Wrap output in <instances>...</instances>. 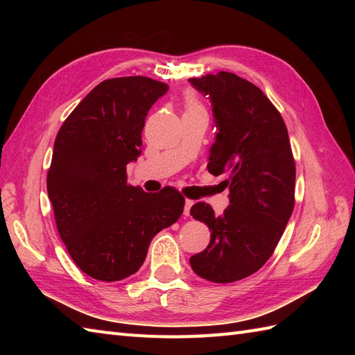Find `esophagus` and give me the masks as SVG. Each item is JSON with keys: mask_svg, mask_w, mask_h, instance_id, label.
<instances>
[{"mask_svg": "<svg viewBox=\"0 0 355 355\" xmlns=\"http://www.w3.org/2000/svg\"><path fill=\"white\" fill-rule=\"evenodd\" d=\"M193 206L192 200H186L184 201V216H191V207Z\"/></svg>", "mask_w": 355, "mask_h": 355, "instance_id": "obj_1", "label": "esophagus"}]
</instances>
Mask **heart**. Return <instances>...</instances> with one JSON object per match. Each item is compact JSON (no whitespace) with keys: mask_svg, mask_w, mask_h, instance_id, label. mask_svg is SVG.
Wrapping results in <instances>:
<instances>
[{"mask_svg":"<svg viewBox=\"0 0 355 355\" xmlns=\"http://www.w3.org/2000/svg\"><path fill=\"white\" fill-rule=\"evenodd\" d=\"M197 108H201L198 101L195 99L192 94H189L186 97V111H192V110H197Z\"/></svg>","mask_w":355,"mask_h":355,"instance_id":"heart-1","label":"heart"}]
</instances>
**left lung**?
I'll return each mask as SVG.
<instances>
[{
	"label": "left lung",
	"mask_w": 355,
	"mask_h": 355,
	"mask_svg": "<svg viewBox=\"0 0 355 355\" xmlns=\"http://www.w3.org/2000/svg\"><path fill=\"white\" fill-rule=\"evenodd\" d=\"M189 82L212 103L216 135L207 169L227 172L230 192L223 215L206 202L192 206L210 243L192 256L191 267L210 282L229 284L253 275L273 254L293 214L296 168L284 120L258 87L227 71Z\"/></svg>",
	"instance_id": "8db88e82"
}]
</instances>
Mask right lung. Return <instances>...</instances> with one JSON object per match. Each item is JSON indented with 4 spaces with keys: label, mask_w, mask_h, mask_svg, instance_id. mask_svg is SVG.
Here are the masks:
<instances>
[{
    "label": "right lung",
    "mask_w": 355,
    "mask_h": 355,
    "mask_svg": "<svg viewBox=\"0 0 355 355\" xmlns=\"http://www.w3.org/2000/svg\"><path fill=\"white\" fill-rule=\"evenodd\" d=\"M168 89L145 76L103 80L56 135L47 192L58 232L76 266L97 281L134 275L153 238L183 214L184 198L173 187L146 193L126 183L148 111Z\"/></svg>",
    "instance_id": "1"
}]
</instances>
